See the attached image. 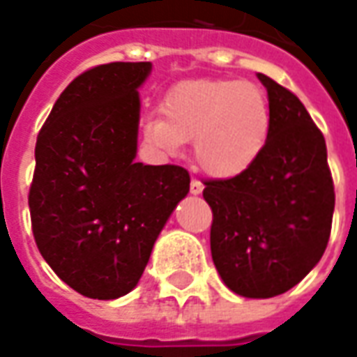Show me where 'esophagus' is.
Segmentation results:
<instances>
[{"label": "esophagus", "instance_id": "obj_1", "mask_svg": "<svg viewBox=\"0 0 357 357\" xmlns=\"http://www.w3.org/2000/svg\"><path fill=\"white\" fill-rule=\"evenodd\" d=\"M204 185L199 181V179H191V185H189V191H191V195H201L203 193Z\"/></svg>", "mask_w": 357, "mask_h": 357}]
</instances>
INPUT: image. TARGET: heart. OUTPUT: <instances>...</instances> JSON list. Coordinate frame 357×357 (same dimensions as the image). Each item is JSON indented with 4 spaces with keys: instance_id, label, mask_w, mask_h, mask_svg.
<instances>
[{
    "instance_id": "obj_1",
    "label": "heart",
    "mask_w": 357,
    "mask_h": 357,
    "mask_svg": "<svg viewBox=\"0 0 357 357\" xmlns=\"http://www.w3.org/2000/svg\"><path fill=\"white\" fill-rule=\"evenodd\" d=\"M271 108L257 84L234 79H191L176 84L160 114L143 123L154 151L179 154L193 141L199 168L214 179H234L251 170L271 135Z\"/></svg>"
}]
</instances>
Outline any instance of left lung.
<instances>
[{"mask_svg":"<svg viewBox=\"0 0 357 357\" xmlns=\"http://www.w3.org/2000/svg\"><path fill=\"white\" fill-rule=\"evenodd\" d=\"M271 135L243 176L204 181L213 208L211 253L222 282L243 298H274L301 282L325 253L335 187L325 137L296 94L257 73Z\"/></svg>","mask_w":357,"mask_h":357,"instance_id":"obj_1","label":"left lung"}]
</instances>
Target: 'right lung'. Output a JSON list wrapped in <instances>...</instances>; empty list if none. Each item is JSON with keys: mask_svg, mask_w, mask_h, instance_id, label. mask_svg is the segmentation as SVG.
I'll use <instances>...</instances> for the list:
<instances>
[{"mask_svg": "<svg viewBox=\"0 0 357 357\" xmlns=\"http://www.w3.org/2000/svg\"><path fill=\"white\" fill-rule=\"evenodd\" d=\"M151 61L106 63L69 83L40 129L29 206L44 261L75 291L116 300L189 193L179 166L137 162L139 89Z\"/></svg>", "mask_w": 357, "mask_h": 357, "instance_id": "1", "label": "right lung"}]
</instances>
